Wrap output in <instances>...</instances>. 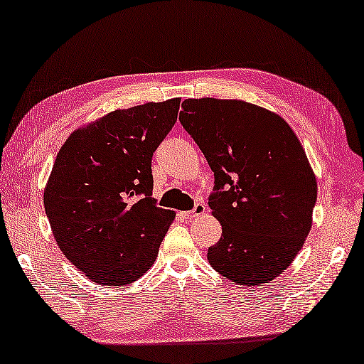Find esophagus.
Instances as JSON below:
<instances>
[{"label": "esophagus", "mask_w": 364, "mask_h": 364, "mask_svg": "<svg viewBox=\"0 0 364 364\" xmlns=\"http://www.w3.org/2000/svg\"><path fill=\"white\" fill-rule=\"evenodd\" d=\"M205 213H206V206L201 205V203H196L192 211L182 213V215H183V218H186V219H193V218H198V215H203Z\"/></svg>", "instance_id": "34e87169"}]
</instances>
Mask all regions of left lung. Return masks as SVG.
<instances>
[{
    "label": "left lung",
    "mask_w": 364,
    "mask_h": 364,
    "mask_svg": "<svg viewBox=\"0 0 364 364\" xmlns=\"http://www.w3.org/2000/svg\"><path fill=\"white\" fill-rule=\"evenodd\" d=\"M178 121L214 172L209 208L222 237L208 260L230 282L260 286L288 269L311 228L316 178L294 131L243 100L187 99Z\"/></svg>",
    "instance_id": "8db88e82"
}]
</instances>
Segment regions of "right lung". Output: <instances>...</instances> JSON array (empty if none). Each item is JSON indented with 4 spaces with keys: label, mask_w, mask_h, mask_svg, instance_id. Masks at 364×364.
<instances>
[{
    "label": "right lung",
    "mask_w": 364,
    "mask_h": 364,
    "mask_svg": "<svg viewBox=\"0 0 364 364\" xmlns=\"http://www.w3.org/2000/svg\"><path fill=\"white\" fill-rule=\"evenodd\" d=\"M181 99L114 110L70 134L44 190L54 238L94 283L126 286L150 269L174 213L151 198V156Z\"/></svg>",
    "instance_id": "right-lung-1"
}]
</instances>
